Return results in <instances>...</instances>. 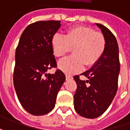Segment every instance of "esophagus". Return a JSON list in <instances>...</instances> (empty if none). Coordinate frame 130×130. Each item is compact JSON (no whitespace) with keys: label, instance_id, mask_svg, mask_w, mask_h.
Wrapping results in <instances>:
<instances>
[{"label":"esophagus","instance_id":"1","mask_svg":"<svg viewBox=\"0 0 130 130\" xmlns=\"http://www.w3.org/2000/svg\"><path fill=\"white\" fill-rule=\"evenodd\" d=\"M73 77L72 76H70V75H66V79L67 80H70V79H72Z\"/></svg>","mask_w":130,"mask_h":130}]
</instances>
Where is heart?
<instances>
[{
    "instance_id": "1",
    "label": "heart",
    "mask_w": 130,
    "mask_h": 130,
    "mask_svg": "<svg viewBox=\"0 0 130 130\" xmlns=\"http://www.w3.org/2000/svg\"><path fill=\"white\" fill-rule=\"evenodd\" d=\"M53 53L63 57L73 48V56L58 62V68L67 74L83 70L84 65L92 67L104 53L106 42L102 33L85 26H77L67 30L65 36L55 34L51 40Z\"/></svg>"
}]
</instances>
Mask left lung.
<instances>
[{
    "instance_id": "8db88e82",
    "label": "left lung",
    "mask_w": 130,
    "mask_h": 130,
    "mask_svg": "<svg viewBox=\"0 0 130 130\" xmlns=\"http://www.w3.org/2000/svg\"><path fill=\"white\" fill-rule=\"evenodd\" d=\"M106 38V49L101 58L83 74L88 80L74 79L77 88L74 95V109L80 116L95 119L105 112L115 97L120 71L117 41L113 33L105 26L95 24ZM89 82V86L86 83Z\"/></svg>"
}]
</instances>
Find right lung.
<instances>
[{
  "label": "right lung",
  "instance_id": "add662e5",
  "mask_svg": "<svg viewBox=\"0 0 130 130\" xmlns=\"http://www.w3.org/2000/svg\"><path fill=\"white\" fill-rule=\"evenodd\" d=\"M60 21H40L27 27L15 54L13 85L17 97L28 113L41 116L55 107L58 92L64 83V74L58 69L47 74L57 63L51 45Z\"/></svg>",
  "mask_w": 130,
  "mask_h": 130
}]
</instances>
